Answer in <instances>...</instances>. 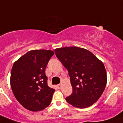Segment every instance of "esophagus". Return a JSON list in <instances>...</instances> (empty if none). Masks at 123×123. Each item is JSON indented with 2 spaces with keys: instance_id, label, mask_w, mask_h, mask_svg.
Segmentation results:
<instances>
[{
  "instance_id": "esophagus-1",
  "label": "esophagus",
  "mask_w": 123,
  "mask_h": 123,
  "mask_svg": "<svg viewBox=\"0 0 123 123\" xmlns=\"http://www.w3.org/2000/svg\"><path fill=\"white\" fill-rule=\"evenodd\" d=\"M62 83H61V84H58V85L57 86V89H60L62 87Z\"/></svg>"
}]
</instances>
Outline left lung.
I'll use <instances>...</instances> for the list:
<instances>
[{"label":"left lung","mask_w":123,"mask_h":123,"mask_svg":"<svg viewBox=\"0 0 123 123\" xmlns=\"http://www.w3.org/2000/svg\"><path fill=\"white\" fill-rule=\"evenodd\" d=\"M56 57L69 73L73 93L66 101L86 108L98 101L105 90L107 74L103 62L88 50L78 47L55 49Z\"/></svg>","instance_id":"1"}]
</instances>
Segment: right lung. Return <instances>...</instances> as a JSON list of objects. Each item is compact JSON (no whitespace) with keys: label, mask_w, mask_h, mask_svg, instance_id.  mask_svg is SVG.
<instances>
[{"label":"right lung","mask_w":123,"mask_h":123,"mask_svg":"<svg viewBox=\"0 0 123 123\" xmlns=\"http://www.w3.org/2000/svg\"><path fill=\"white\" fill-rule=\"evenodd\" d=\"M54 54L50 50H30L12 66V92L20 105L29 111H41L51 103L55 89L47 85L45 70Z\"/></svg>","instance_id":"1"}]
</instances>
